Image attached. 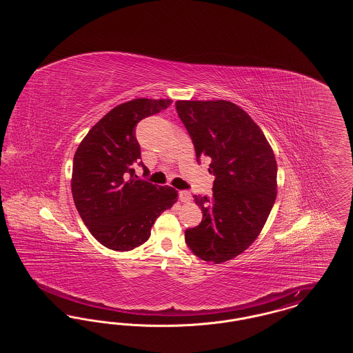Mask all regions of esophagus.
<instances>
[{
  "instance_id": "34e87169",
  "label": "esophagus",
  "mask_w": 353,
  "mask_h": 353,
  "mask_svg": "<svg viewBox=\"0 0 353 353\" xmlns=\"http://www.w3.org/2000/svg\"><path fill=\"white\" fill-rule=\"evenodd\" d=\"M179 196H180V200L183 202L190 201V199H192V194H190L189 190H180Z\"/></svg>"
}]
</instances>
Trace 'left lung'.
Instances as JSON below:
<instances>
[{
	"instance_id": "1",
	"label": "left lung",
	"mask_w": 353,
	"mask_h": 353,
	"mask_svg": "<svg viewBox=\"0 0 353 353\" xmlns=\"http://www.w3.org/2000/svg\"><path fill=\"white\" fill-rule=\"evenodd\" d=\"M177 114L196 157L210 160L213 197L194 194L201 223L185 230L188 248L221 263L245 252L259 235L276 199V161L261 128L228 101H177Z\"/></svg>"
}]
</instances>
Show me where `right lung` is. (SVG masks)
<instances>
[{"mask_svg":"<svg viewBox=\"0 0 353 353\" xmlns=\"http://www.w3.org/2000/svg\"><path fill=\"white\" fill-rule=\"evenodd\" d=\"M170 99H134L112 108L88 131L74 154L71 190L84 225L103 246L130 252L148 241L156 219L177 201V190L137 179L147 170L137 123L168 108Z\"/></svg>","mask_w":353,"mask_h":353,"instance_id":"right-lung-1","label":"right lung"}]
</instances>
